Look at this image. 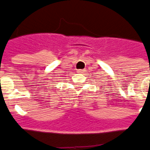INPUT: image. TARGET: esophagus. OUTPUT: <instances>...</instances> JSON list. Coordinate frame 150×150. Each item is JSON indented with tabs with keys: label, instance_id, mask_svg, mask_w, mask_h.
<instances>
[{
	"label": "esophagus",
	"instance_id": "esophagus-1",
	"mask_svg": "<svg viewBox=\"0 0 150 150\" xmlns=\"http://www.w3.org/2000/svg\"><path fill=\"white\" fill-rule=\"evenodd\" d=\"M83 72H84V70H82V69H79V70L77 71V73H78V74H82Z\"/></svg>",
	"mask_w": 150,
	"mask_h": 150
}]
</instances>
